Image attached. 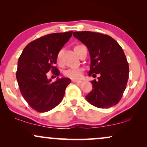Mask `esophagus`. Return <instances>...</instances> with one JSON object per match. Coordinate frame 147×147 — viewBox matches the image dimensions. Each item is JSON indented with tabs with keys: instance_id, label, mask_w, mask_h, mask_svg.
<instances>
[{
	"instance_id": "34e87169",
	"label": "esophagus",
	"mask_w": 147,
	"mask_h": 147,
	"mask_svg": "<svg viewBox=\"0 0 147 147\" xmlns=\"http://www.w3.org/2000/svg\"><path fill=\"white\" fill-rule=\"evenodd\" d=\"M72 82L74 83H77V84H81L82 82V80H75V79H72Z\"/></svg>"
}]
</instances>
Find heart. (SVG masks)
<instances>
[{"label":"heart","mask_w":147,"mask_h":147,"mask_svg":"<svg viewBox=\"0 0 147 147\" xmlns=\"http://www.w3.org/2000/svg\"><path fill=\"white\" fill-rule=\"evenodd\" d=\"M60 55L61 53L58 54L57 55V61L59 60L60 58ZM64 75L65 77H69V78L72 79H78L81 78L82 76V70L81 68H69L68 70H65L64 71Z\"/></svg>","instance_id":"obj_1"}]
</instances>
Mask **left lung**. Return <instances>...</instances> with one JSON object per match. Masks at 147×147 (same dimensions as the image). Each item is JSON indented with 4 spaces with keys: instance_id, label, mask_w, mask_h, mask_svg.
<instances>
[{
    "instance_id": "left-lung-1",
    "label": "left lung",
    "mask_w": 147,
    "mask_h": 147,
    "mask_svg": "<svg viewBox=\"0 0 147 147\" xmlns=\"http://www.w3.org/2000/svg\"><path fill=\"white\" fill-rule=\"evenodd\" d=\"M73 36L86 45L90 57L88 75L98 80L91 81L92 90L86 96L90 104L107 109L122 98L129 79V68L122 48L109 35L84 31L75 32Z\"/></svg>"
}]
</instances>
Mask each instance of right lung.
Instances as JSON below:
<instances>
[{
	"mask_svg": "<svg viewBox=\"0 0 147 147\" xmlns=\"http://www.w3.org/2000/svg\"><path fill=\"white\" fill-rule=\"evenodd\" d=\"M72 34L70 31L40 37L30 42L18 59L16 75L20 91L30 107L37 112H47L58 105L71 82L65 77L51 82L46 74L52 71L54 75H60L55 66L57 55Z\"/></svg>",
	"mask_w": 147,
	"mask_h": 147,
	"instance_id": "add662e5",
	"label": "right lung"
}]
</instances>
